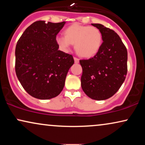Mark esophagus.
Returning <instances> with one entry per match:
<instances>
[{
  "label": "esophagus",
  "mask_w": 145,
  "mask_h": 145,
  "mask_svg": "<svg viewBox=\"0 0 145 145\" xmlns=\"http://www.w3.org/2000/svg\"><path fill=\"white\" fill-rule=\"evenodd\" d=\"M74 63H79V59L76 57H74Z\"/></svg>",
  "instance_id": "obj_1"
}]
</instances>
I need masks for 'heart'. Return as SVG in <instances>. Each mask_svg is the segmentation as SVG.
<instances>
[{
  "label": "heart",
  "instance_id": "obj_1",
  "mask_svg": "<svg viewBox=\"0 0 145 145\" xmlns=\"http://www.w3.org/2000/svg\"><path fill=\"white\" fill-rule=\"evenodd\" d=\"M65 36L57 35L55 41L63 51H67L74 44L75 50L82 57L94 56L102 44V34L94 26H88L74 23L64 30Z\"/></svg>",
  "mask_w": 145,
  "mask_h": 145
}]
</instances>
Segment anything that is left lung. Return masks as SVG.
I'll use <instances>...</instances> for the list:
<instances>
[{"instance_id":"left-lung-1","label":"left lung","mask_w":145,"mask_h":145,"mask_svg":"<svg viewBox=\"0 0 145 145\" xmlns=\"http://www.w3.org/2000/svg\"><path fill=\"white\" fill-rule=\"evenodd\" d=\"M102 34V47L94 57L80 60L81 86L89 98H110L120 88L127 72V51L118 33L100 24H92Z\"/></svg>"}]
</instances>
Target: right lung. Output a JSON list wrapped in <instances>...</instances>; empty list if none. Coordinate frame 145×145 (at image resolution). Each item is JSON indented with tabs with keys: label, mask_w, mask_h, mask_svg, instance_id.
Masks as SVG:
<instances>
[{
	"label": "right lung",
	"mask_w": 145,
	"mask_h": 145,
	"mask_svg": "<svg viewBox=\"0 0 145 145\" xmlns=\"http://www.w3.org/2000/svg\"><path fill=\"white\" fill-rule=\"evenodd\" d=\"M65 23L35 22L17 42L16 74L24 89L35 98L49 100L58 96L74 63L72 55L59 50L55 41Z\"/></svg>",
	"instance_id": "add662e5"
}]
</instances>
